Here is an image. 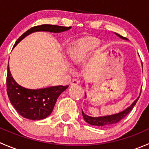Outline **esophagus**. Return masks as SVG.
<instances>
[{
	"instance_id": "esophagus-1",
	"label": "esophagus",
	"mask_w": 149,
	"mask_h": 149,
	"mask_svg": "<svg viewBox=\"0 0 149 149\" xmlns=\"http://www.w3.org/2000/svg\"><path fill=\"white\" fill-rule=\"evenodd\" d=\"M79 83H80V81H79V79H73V80H72V81L70 82V84H71V85H78Z\"/></svg>"
}]
</instances>
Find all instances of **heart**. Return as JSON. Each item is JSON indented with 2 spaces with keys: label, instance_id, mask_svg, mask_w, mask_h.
<instances>
[{
  "label": "heart",
  "instance_id": "obj_1",
  "mask_svg": "<svg viewBox=\"0 0 149 149\" xmlns=\"http://www.w3.org/2000/svg\"><path fill=\"white\" fill-rule=\"evenodd\" d=\"M100 45V41L91 37L80 39L73 42L68 49V54L72 63L80 65L86 61L94 49Z\"/></svg>",
  "mask_w": 149,
  "mask_h": 149
}]
</instances>
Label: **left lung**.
I'll use <instances>...</instances> for the list:
<instances>
[{"instance_id": "8db88e82", "label": "left lung", "mask_w": 149, "mask_h": 149, "mask_svg": "<svg viewBox=\"0 0 149 149\" xmlns=\"http://www.w3.org/2000/svg\"><path fill=\"white\" fill-rule=\"evenodd\" d=\"M117 35L119 36L123 40H127L125 37H123V36L119 35V34H116ZM140 96L136 99L134 101V102L129 107H127V109H125L123 112H120V113L115 114V115H107V116H104V117H98V118H93V117H90L88 115H86L85 113L82 111V115H83L84 119L85 120L86 122L88 123L90 125H96V126H104V127H107V126H110L112 125L115 124V123H119L122 119L125 118L126 115H127V114L130 112V111L133 109V108L134 107V106L136 105V102L139 100Z\"/></svg>"}]
</instances>
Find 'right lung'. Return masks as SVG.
<instances>
[{
  "label": "right lung",
  "instance_id": "obj_1",
  "mask_svg": "<svg viewBox=\"0 0 149 149\" xmlns=\"http://www.w3.org/2000/svg\"><path fill=\"white\" fill-rule=\"evenodd\" d=\"M71 26L42 24L36 26L24 33L15 42L14 47L26 36L34 31L62 32L70 29ZM7 94L8 98L18 113L26 119L39 120L49 116L53 110L58 97L68 86H55L40 89H28L19 85L11 76L8 66L6 77Z\"/></svg>",
  "mask_w": 149,
  "mask_h": 149
}]
</instances>
